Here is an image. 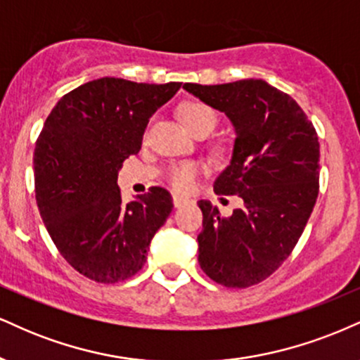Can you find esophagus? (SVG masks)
<instances>
[{
  "instance_id": "obj_1",
  "label": "esophagus",
  "mask_w": 360,
  "mask_h": 360,
  "mask_svg": "<svg viewBox=\"0 0 360 360\" xmlns=\"http://www.w3.org/2000/svg\"><path fill=\"white\" fill-rule=\"evenodd\" d=\"M188 202H190L188 197L179 195V193H175V195H173V205H175L176 209H179V207H184L185 204H188Z\"/></svg>"
}]
</instances>
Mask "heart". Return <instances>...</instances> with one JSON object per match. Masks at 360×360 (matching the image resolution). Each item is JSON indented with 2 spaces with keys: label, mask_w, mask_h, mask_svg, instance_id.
Instances as JSON below:
<instances>
[{
  "label": "heart",
  "mask_w": 360,
  "mask_h": 360,
  "mask_svg": "<svg viewBox=\"0 0 360 360\" xmlns=\"http://www.w3.org/2000/svg\"><path fill=\"white\" fill-rule=\"evenodd\" d=\"M179 114L185 128L195 136H198V134H205L207 136L217 124V112L202 101H185L179 108ZM198 172H200V167L197 163H176L168 168L167 180L179 192H187L192 187Z\"/></svg>",
  "instance_id": "heart-1"
}]
</instances>
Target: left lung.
Returning <instances> with one entry per match:
<instances>
[{
  "label": "left lung",
  "instance_id": "8db88e82",
  "mask_svg": "<svg viewBox=\"0 0 360 360\" xmlns=\"http://www.w3.org/2000/svg\"><path fill=\"white\" fill-rule=\"evenodd\" d=\"M184 89L234 126L231 163L214 190L243 198L231 217L209 200L198 202V264L219 285L248 288L280 268L305 229L319 197V136L297 101L266 80Z\"/></svg>",
  "mask_w": 360,
  "mask_h": 360
}]
</instances>
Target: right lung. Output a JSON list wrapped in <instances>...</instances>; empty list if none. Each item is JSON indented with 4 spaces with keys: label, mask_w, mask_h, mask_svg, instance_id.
Listing matches in <instances>:
<instances>
[{
    "label": "right lung",
    "mask_w": 360,
    "mask_h": 360,
    "mask_svg": "<svg viewBox=\"0 0 360 360\" xmlns=\"http://www.w3.org/2000/svg\"><path fill=\"white\" fill-rule=\"evenodd\" d=\"M180 86L96 79L63 96L46 117L33 153L37 205L58 252L89 280L134 276L172 212L162 187L124 204L117 173Z\"/></svg>",
    "instance_id": "obj_1"
}]
</instances>
